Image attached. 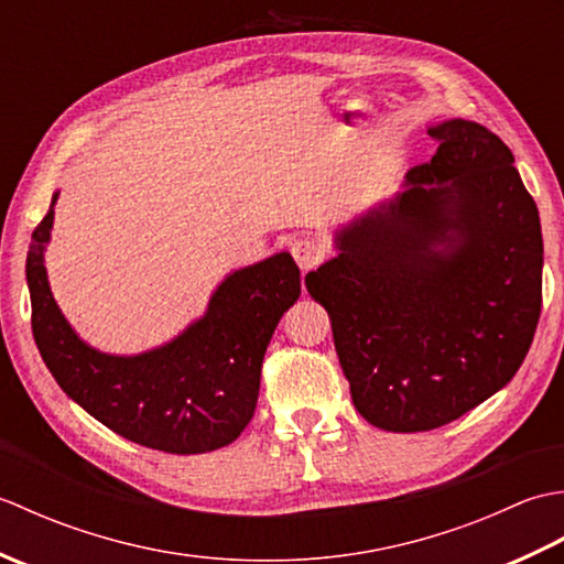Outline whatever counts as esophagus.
I'll return each instance as SVG.
<instances>
[{"label":"esophagus","mask_w":564,"mask_h":564,"mask_svg":"<svg viewBox=\"0 0 564 564\" xmlns=\"http://www.w3.org/2000/svg\"><path fill=\"white\" fill-rule=\"evenodd\" d=\"M291 251L297 261V267H301L303 271L315 269L317 263L325 259V245H322L317 237H310V235L297 237L291 245Z\"/></svg>","instance_id":"1"}]
</instances>
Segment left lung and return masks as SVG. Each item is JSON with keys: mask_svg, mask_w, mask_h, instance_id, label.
Wrapping results in <instances>:
<instances>
[{"mask_svg": "<svg viewBox=\"0 0 564 564\" xmlns=\"http://www.w3.org/2000/svg\"><path fill=\"white\" fill-rule=\"evenodd\" d=\"M431 162L337 230L305 275L351 400L398 434L453 422L517 376L543 303V235L511 150L480 123L429 128Z\"/></svg>", "mask_w": 564, "mask_h": 564, "instance_id": "left-lung-1", "label": "left lung"}]
</instances>
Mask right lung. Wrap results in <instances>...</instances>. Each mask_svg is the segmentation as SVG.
<instances>
[{"instance_id":"obj_1","label":"right lung","mask_w":564,"mask_h":564,"mask_svg":"<svg viewBox=\"0 0 564 564\" xmlns=\"http://www.w3.org/2000/svg\"><path fill=\"white\" fill-rule=\"evenodd\" d=\"M51 210L33 230L26 281L31 327L57 386L104 426L140 446L191 455L223 448L254 416L261 361L285 310L301 297L289 251L232 271L206 315L158 349L113 356L91 349L59 313L45 271Z\"/></svg>"}]
</instances>
